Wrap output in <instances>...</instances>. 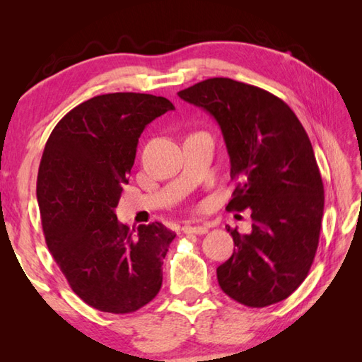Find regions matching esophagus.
<instances>
[{
	"label": "esophagus",
	"instance_id": "obj_1",
	"mask_svg": "<svg viewBox=\"0 0 362 362\" xmlns=\"http://www.w3.org/2000/svg\"><path fill=\"white\" fill-rule=\"evenodd\" d=\"M209 232V227L206 226H185L183 227V233L187 235H204Z\"/></svg>",
	"mask_w": 362,
	"mask_h": 362
}]
</instances>
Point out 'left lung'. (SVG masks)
<instances>
[{
    "mask_svg": "<svg viewBox=\"0 0 362 362\" xmlns=\"http://www.w3.org/2000/svg\"><path fill=\"white\" fill-rule=\"evenodd\" d=\"M177 95L222 130L236 182L227 210H252L249 235L227 227L236 249L216 269L219 286L252 308L279 303L303 283L319 245L325 197L308 134L286 103L249 83L213 78Z\"/></svg>",
    "mask_w": 362,
    "mask_h": 362,
    "instance_id": "left-lung-1",
    "label": "left lung"
}]
</instances>
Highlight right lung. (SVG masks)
<instances>
[{
    "label": "right lung",
    "mask_w": 362,
    "mask_h": 362,
    "mask_svg": "<svg viewBox=\"0 0 362 362\" xmlns=\"http://www.w3.org/2000/svg\"><path fill=\"white\" fill-rule=\"evenodd\" d=\"M168 110L174 105L163 96H95L68 112L45 144L37 175L45 241L74 294L99 311L134 313L161 288L175 233L161 222L130 228L115 209L138 138Z\"/></svg>",
    "instance_id": "add662e5"
}]
</instances>
